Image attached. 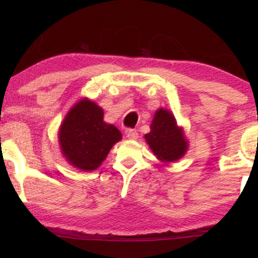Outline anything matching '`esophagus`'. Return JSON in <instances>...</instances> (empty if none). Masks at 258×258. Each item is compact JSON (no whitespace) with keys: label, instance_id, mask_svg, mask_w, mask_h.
Returning <instances> with one entry per match:
<instances>
[{"label":"esophagus","instance_id":"1","mask_svg":"<svg viewBox=\"0 0 258 258\" xmlns=\"http://www.w3.org/2000/svg\"><path fill=\"white\" fill-rule=\"evenodd\" d=\"M126 137H128L129 140H137L139 133H137L136 129H128L126 130Z\"/></svg>","mask_w":258,"mask_h":258}]
</instances>
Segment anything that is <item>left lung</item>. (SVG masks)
I'll use <instances>...</instances> for the list:
<instances>
[{
    "label": "left lung",
    "instance_id": "8db88e82",
    "mask_svg": "<svg viewBox=\"0 0 258 258\" xmlns=\"http://www.w3.org/2000/svg\"><path fill=\"white\" fill-rule=\"evenodd\" d=\"M144 137L158 160L163 162L177 161L188 148L182 129L176 125L175 117L164 109L156 111L150 133Z\"/></svg>",
    "mask_w": 258,
    "mask_h": 258
}]
</instances>
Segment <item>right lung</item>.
Returning a JSON list of instances; mask_svg holds the SVG:
<instances>
[{
  "instance_id": "right-lung-1",
  "label": "right lung",
  "mask_w": 258,
  "mask_h": 258,
  "mask_svg": "<svg viewBox=\"0 0 258 258\" xmlns=\"http://www.w3.org/2000/svg\"><path fill=\"white\" fill-rule=\"evenodd\" d=\"M122 139L119 130L103 122V110L89 100L73 107L59 130L62 153L74 167L90 171L100 167Z\"/></svg>"
}]
</instances>
